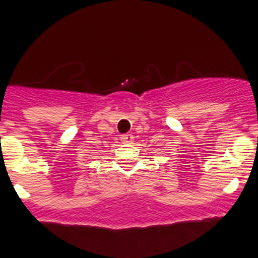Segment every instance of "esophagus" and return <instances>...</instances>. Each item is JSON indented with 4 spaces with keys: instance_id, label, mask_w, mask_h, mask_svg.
Returning <instances> with one entry per match:
<instances>
[{
    "instance_id": "1",
    "label": "esophagus",
    "mask_w": 258,
    "mask_h": 258,
    "mask_svg": "<svg viewBox=\"0 0 258 258\" xmlns=\"http://www.w3.org/2000/svg\"><path fill=\"white\" fill-rule=\"evenodd\" d=\"M121 141L123 142V144H132L134 142V136H132L131 134H124V135H121Z\"/></svg>"
}]
</instances>
